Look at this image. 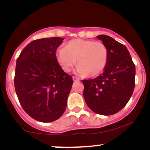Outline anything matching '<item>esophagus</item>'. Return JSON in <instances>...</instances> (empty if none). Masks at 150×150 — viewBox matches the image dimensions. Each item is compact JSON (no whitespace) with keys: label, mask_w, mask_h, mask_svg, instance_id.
<instances>
[{"label":"esophagus","mask_w":150,"mask_h":150,"mask_svg":"<svg viewBox=\"0 0 150 150\" xmlns=\"http://www.w3.org/2000/svg\"><path fill=\"white\" fill-rule=\"evenodd\" d=\"M73 81H80V79H79V78L76 77V76H73Z\"/></svg>","instance_id":"esophagus-1"}]
</instances>
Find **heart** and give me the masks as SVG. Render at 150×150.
Wrapping results in <instances>:
<instances>
[{
	"instance_id": "obj_1",
	"label": "heart",
	"mask_w": 150,
	"mask_h": 150,
	"mask_svg": "<svg viewBox=\"0 0 150 150\" xmlns=\"http://www.w3.org/2000/svg\"><path fill=\"white\" fill-rule=\"evenodd\" d=\"M57 59L65 72H69L76 63L80 74L90 76L99 75L106 68L108 52L105 44L93 40L75 39L67 42L65 48L59 49Z\"/></svg>"
}]
</instances>
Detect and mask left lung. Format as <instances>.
Listing matches in <instances>:
<instances>
[{"label":"left lung","instance_id":"8db88e82","mask_svg":"<svg viewBox=\"0 0 150 150\" xmlns=\"http://www.w3.org/2000/svg\"><path fill=\"white\" fill-rule=\"evenodd\" d=\"M108 49V63L104 72L93 79L83 80L86 104L96 113L115 114L132 95L135 85V65L124 44L109 36H97Z\"/></svg>","mask_w":150,"mask_h":150}]
</instances>
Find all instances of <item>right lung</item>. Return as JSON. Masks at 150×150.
Masks as SVG:
<instances>
[{
    "label": "right lung",
    "mask_w": 150,
    "mask_h": 150,
    "mask_svg": "<svg viewBox=\"0 0 150 150\" xmlns=\"http://www.w3.org/2000/svg\"><path fill=\"white\" fill-rule=\"evenodd\" d=\"M63 38L34 40L16 61L14 86L20 105L33 119L52 122L65 112L73 84L57 61L56 50Z\"/></svg>",
    "instance_id": "add662e5"
}]
</instances>
